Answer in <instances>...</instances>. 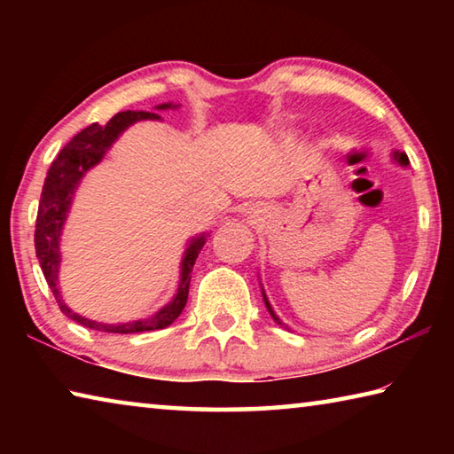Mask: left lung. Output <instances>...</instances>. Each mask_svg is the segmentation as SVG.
<instances>
[{
	"mask_svg": "<svg viewBox=\"0 0 454 454\" xmlns=\"http://www.w3.org/2000/svg\"><path fill=\"white\" fill-rule=\"evenodd\" d=\"M398 160H401V162H403V164H409V158H406V156H404V153H401V156H398ZM264 301H266V296H264ZM266 306H268V310H270V314H272V318H274L276 322H278V325H282V322H280L278 318H276V314L272 312V309H270V304H268V301H266Z\"/></svg>",
	"mask_w": 454,
	"mask_h": 454,
	"instance_id": "left-lung-1",
	"label": "left lung"
}]
</instances>
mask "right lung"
<instances>
[{"mask_svg": "<svg viewBox=\"0 0 454 454\" xmlns=\"http://www.w3.org/2000/svg\"><path fill=\"white\" fill-rule=\"evenodd\" d=\"M172 104L158 106V110H166ZM137 120H160L158 114L153 112H120L114 116L106 126L91 124L86 129H82L78 136H74L70 142L64 145V150L58 153V158L51 162V168L45 176L43 188H42V200L40 208H37L35 218V254L40 260L42 272L45 276L50 290L56 296V302L59 310L70 317L72 320L80 322V325L102 330V333H116V334H134V333H145V330H160L170 326L172 322L180 317L184 306L188 302V288H190V272L194 266L196 258L202 250L206 242L204 236L192 240L190 248L186 250V256L182 260V278L178 294L174 296V301L164 306L162 310L153 314L152 318L126 322V325H99V322L88 320L80 317V314L72 312L61 301L59 288H58V268H59V234L61 226H64L67 210H70L72 196L82 176L86 174L91 166H96L106 150L110 148L114 140L124 132L128 126H132Z\"/></svg>", "mask_w": 454, "mask_h": 454, "instance_id": "add662e5", "label": "right lung"}]
</instances>
